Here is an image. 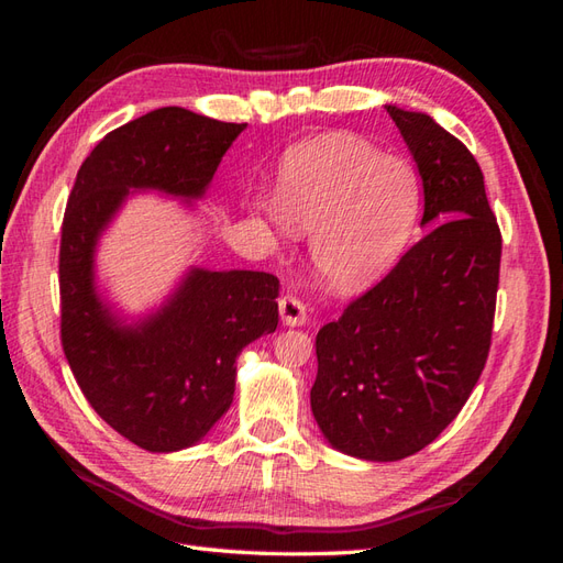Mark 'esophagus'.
<instances>
[{"mask_svg":"<svg viewBox=\"0 0 563 563\" xmlns=\"http://www.w3.org/2000/svg\"><path fill=\"white\" fill-rule=\"evenodd\" d=\"M278 309H280V319H283L285 327H302L307 321L305 302L297 300V297H292V295L280 297Z\"/></svg>","mask_w":563,"mask_h":563,"instance_id":"34e87169","label":"esophagus"}]
</instances>
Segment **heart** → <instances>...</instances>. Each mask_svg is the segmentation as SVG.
Returning <instances> with one entry per match:
<instances>
[{
	"label": "heart",
	"mask_w": 563,
	"mask_h": 563,
	"mask_svg": "<svg viewBox=\"0 0 563 563\" xmlns=\"http://www.w3.org/2000/svg\"><path fill=\"white\" fill-rule=\"evenodd\" d=\"M421 184L409 164L351 135L309 140L285 154L275 198L256 218L309 234V258L331 292L373 288L409 244Z\"/></svg>",
	"instance_id": "heart-1"
}]
</instances>
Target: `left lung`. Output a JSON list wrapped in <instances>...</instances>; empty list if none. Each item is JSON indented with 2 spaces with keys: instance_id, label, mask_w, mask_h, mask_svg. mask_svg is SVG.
<instances>
[{
  "instance_id": "obj_1",
  "label": "left lung",
  "mask_w": 563,
  "mask_h": 563,
  "mask_svg": "<svg viewBox=\"0 0 563 563\" xmlns=\"http://www.w3.org/2000/svg\"><path fill=\"white\" fill-rule=\"evenodd\" d=\"M435 224L373 290L317 333L312 413L331 448L397 462L430 445L470 399L492 345L500 230L484 174L428 113L385 106Z\"/></svg>"
}]
</instances>
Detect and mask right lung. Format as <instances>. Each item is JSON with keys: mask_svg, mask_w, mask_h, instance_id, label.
<instances>
[{"mask_svg": "<svg viewBox=\"0 0 563 563\" xmlns=\"http://www.w3.org/2000/svg\"><path fill=\"white\" fill-rule=\"evenodd\" d=\"M244 128L178 106L150 111L91 150L67 200L63 349L93 411L142 450H186L227 413L239 353L278 327L280 283L263 271L190 266L157 309L128 319L99 290V239L140 190L200 200Z\"/></svg>", "mask_w": 563, "mask_h": 563, "instance_id": "obj_1", "label": "right lung"}]
</instances>
